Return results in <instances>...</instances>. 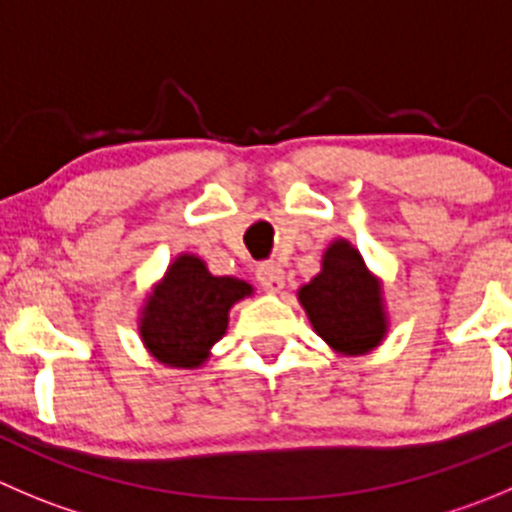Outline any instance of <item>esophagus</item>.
I'll return each mask as SVG.
<instances>
[{"label": "esophagus", "instance_id": "1", "mask_svg": "<svg viewBox=\"0 0 512 512\" xmlns=\"http://www.w3.org/2000/svg\"><path fill=\"white\" fill-rule=\"evenodd\" d=\"M256 281H259L266 291H281L286 284V274L279 264L266 261V264H261L259 269H256Z\"/></svg>", "mask_w": 512, "mask_h": 512}]
</instances>
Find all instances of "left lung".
Wrapping results in <instances>:
<instances>
[{
    "label": "left lung",
    "instance_id": "8db88e82",
    "mask_svg": "<svg viewBox=\"0 0 512 512\" xmlns=\"http://www.w3.org/2000/svg\"><path fill=\"white\" fill-rule=\"evenodd\" d=\"M299 301L314 332L347 357L374 349L387 332L382 286L349 241L326 248L321 274L301 286Z\"/></svg>",
    "mask_w": 512,
    "mask_h": 512
}]
</instances>
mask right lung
<instances>
[{
  "label": "right lung",
  "instance_id": "obj_1",
  "mask_svg": "<svg viewBox=\"0 0 512 512\" xmlns=\"http://www.w3.org/2000/svg\"><path fill=\"white\" fill-rule=\"evenodd\" d=\"M251 291L246 281L208 274L201 259L183 253L150 294L140 319V337L158 362L198 367L226 334L228 309Z\"/></svg>",
  "mask_w": 512,
  "mask_h": 512
}]
</instances>
